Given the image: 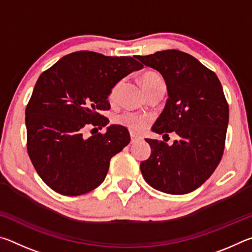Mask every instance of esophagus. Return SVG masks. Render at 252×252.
I'll use <instances>...</instances> for the list:
<instances>
[{
    "mask_svg": "<svg viewBox=\"0 0 252 252\" xmlns=\"http://www.w3.org/2000/svg\"><path fill=\"white\" fill-rule=\"evenodd\" d=\"M141 139H142L141 136H139V135H135V134H132V133H131V143H134V142L139 141V140H141Z\"/></svg>",
    "mask_w": 252,
    "mask_h": 252,
    "instance_id": "34e87169",
    "label": "esophagus"
}]
</instances>
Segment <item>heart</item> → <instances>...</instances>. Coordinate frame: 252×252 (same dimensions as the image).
I'll return each instance as SVG.
<instances>
[{"label": "heart", "instance_id": "1", "mask_svg": "<svg viewBox=\"0 0 252 252\" xmlns=\"http://www.w3.org/2000/svg\"><path fill=\"white\" fill-rule=\"evenodd\" d=\"M141 81L143 83L144 89H146V91L148 89L155 87L157 84L164 83L163 79H162L158 73H155V72H147V73H144L142 75ZM119 87H120V83L116 84L112 89H111L110 95H109L110 100L116 99ZM114 121H116V123H118V125L127 127V129L132 132H134V133H140V132H142L147 129L149 123H150V118L148 116H144V114L126 112V113L120 114V116H118L116 119H114Z\"/></svg>", "mask_w": 252, "mask_h": 252}]
</instances>
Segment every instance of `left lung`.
I'll return each instance as SVG.
<instances>
[{
  "label": "left lung",
  "mask_w": 252,
  "mask_h": 252,
  "mask_svg": "<svg viewBox=\"0 0 252 252\" xmlns=\"http://www.w3.org/2000/svg\"><path fill=\"white\" fill-rule=\"evenodd\" d=\"M136 59L159 72L167 85L168 100L152 131L178 134L172 146L146 139L151 156L140 164L142 176L161 192H192L210 178L223 155L229 106L220 81L192 55L178 50Z\"/></svg>",
  "instance_id": "1"
}]
</instances>
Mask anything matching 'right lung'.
<instances>
[{
	"label": "right lung",
	"instance_id": "add662e5",
	"mask_svg": "<svg viewBox=\"0 0 252 252\" xmlns=\"http://www.w3.org/2000/svg\"><path fill=\"white\" fill-rule=\"evenodd\" d=\"M143 65L131 57L91 51L67 54L37 79L25 110L28 152L42 180L64 195H80L104 181L110 160L130 142L126 127L84 138L89 126H105L110 91Z\"/></svg>",
	"mask_w": 252,
	"mask_h": 252
}]
</instances>
